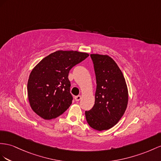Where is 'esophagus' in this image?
<instances>
[{
    "instance_id": "34e87169",
    "label": "esophagus",
    "mask_w": 161,
    "mask_h": 161,
    "mask_svg": "<svg viewBox=\"0 0 161 161\" xmlns=\"http://www.w3.org/2000/svg\"><path fill=\"white\" fill-rule=\"evenodd\" d=\"M81 98V97L80 96V95H78V96H76V97H75V100L76 101H79L80 99Z\"/></svg>"
}]
</instances>
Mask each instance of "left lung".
<instances>
[{
  "instance_id": "obj_1",
  "label": "left lung",
  "mask_w": 161,
  "mask_h": 161,
  "mask_svg": "<svg viewBox=\"0 0 161 161\" xmlns=\"http://www.w3.org/2000/svg\"><path fill=\"white\" fill-rule=\"evenodd\" d=\"M96 75L97 89L93 108L86 111L92 129L108 130L120 120L127 108L129 94L125 77L118 66L108 55L90 54Z\"/></svg>"
}]
</instances>
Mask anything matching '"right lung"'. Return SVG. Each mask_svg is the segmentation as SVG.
<instances>
[{"label":"right lung","instance_id":"add662e5","mask_svg":"<svg viewBox=\"0 0 161 161\" xmlns=\"http://www.w3.org/2000/svg\"><path fill=\"white\" fill-rule=\"evenodd\" d=\"M89 56L77 51L58 50L45 57L32 70L28 97L32 109L45 120L63 114L72 103L69 73Z\"/></svg>","mask_w":161,"mask_h":161}]
</instances>
